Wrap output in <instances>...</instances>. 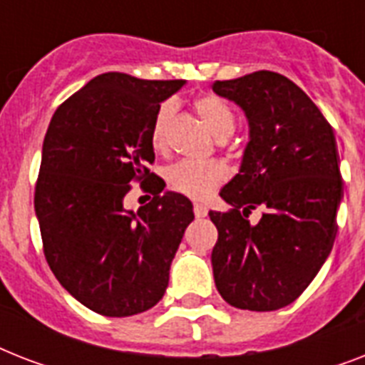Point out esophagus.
<instances>
[{"label":"esophagus","mask_w":365,"mask_h":365,"mask_svg":"<svg viewBox=\"0 0 365 365\" xmlns=\"http://www.w3.org/2000/svg\"><path fill=\"white\" fill-rule=\"evenodd\" d=\"M193 212H195V217H205L206 214H208V208H206L205 205H195Z\"/></svg>","instance_id":"34e87169"}]
</instances>
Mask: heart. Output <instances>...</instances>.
<instances>
[{
	"label": "heart",
	"mask_w": 365,
	"mask_h": 365,
	"mask_svg": "<svg viewBox=\"0 0 365 365\" xmlns=\"http://www.w3.org/2000/svg\"><path fill=\"white\" fill-rule=\"evenodd\" d=\"M195 110L199 111L202 121L210 128L212 134L220 140H225L235 130V115L231 108L223 102L220 96L214 94H202L195 100ZM174 106L170 102L159 106L155 113L153 126H151V143L157 151L166 149L168 143V123H170ZM166 185L170 191L185 195L189 199H206L216 191L227 178L225 166L220 163H206V165H195V163H178L172 165L165 174Z\"/></svg>",
	"instance_id": "1"
}]
</instances>
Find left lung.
Wrapping results in <instances>:
<instances>
[{
  "instance_id": "8db88e82",
  "label": "left lung",
  "mask_w": 365,
  "mask_h": 365,
  "mask_svg": "<svg viewBox=\"0 0 365 365\" xmlns=\"http://www.w3.org/2000/svg\"><path fill=\"white\" fill-rule=\"evenodd\" d=\"M212 91L239 106L248 143L239 174L220 191L214 282L229 305L277 311L294 303L334 248L343 180L334 128L288 77L254 71ZM264 216L249 223L252 210Z\"/></svg>"
}]
</instances>
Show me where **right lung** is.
Here are the masks:
<instances>
[{
	"label": "right lung",
	"mask_w": 365,
	"mask_h": 365,
	"mask_svg": "<svg viewBox=\"0 0 365 365\" xmlns=\"http://www.w3.org/2000/svg\"><path fill=\"white\" fill-rule=\"evenodd\" d=\"M183 85L102 73L54 111L43 140L34 205L45 257L58 282L104 317H132L163 299L193 222L191 200L163 193L148 170L155 113ZM132 181H148L154 195L138 212L124 208Z\"/></svg>",
	"instance_id": "right-lung-1"
}]
</instances>
